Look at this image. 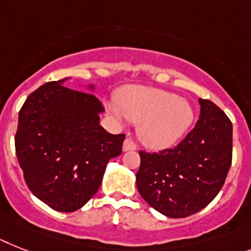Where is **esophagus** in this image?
<instances>
[{"mask_svg": "<svg viewBox=\"0 0 251 251\" xmlns=\"http://www.w3.org/2000/svg\"><path fill=\"white\" fill-rule=\"evenodd\" d=\"M137 149V146H136V144L133 142V140L132 138H126L123 142V150L124 151H133Z\"/></svg>", "mask_w": 251, "mask_h": 251, "instance_id": "obj_1", "label": "esophagus"}]
</instances>
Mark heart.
<instances>
[{
	"instance_id": "heart-1",
	"label": "heart",
	"mask_w": 251,
	"mask_h": 251,
	"mask_svg": "<svg viewBox=\"0 0 251 251\" xmlns=\"http://www.w3.org/2000/svg\"><path fill=\"white\" fill-rule=\"evenodd\" d=\"M117 118L138 126L140 140L148 148H169L191 127L195 113L191 103L177 95L156 88L129 87L119 95V107L110 106Z\"/></svg>"
}]
</instances>
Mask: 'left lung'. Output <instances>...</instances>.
Here are the masks:
<instances>
[{"label":"left lung","mask_w":251,"mask_h":251,"mask_svg":"<svg viewBox=\"0 0 251 251\" xmlns=\"http://www.w3.org/2000/svg\"><path fill=\"white\" fill-rule=\"evenodd\" d=\"M200 118L173 149L140 151V195L171 218H185L217 196L232 163V123L214 102L199 99Z\"/></svg>","instance_id":"left-lung-1"}]
</instances>
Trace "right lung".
<instances>
[{"instance_id": "right-lung-1", "label": "right lung", "mask_w": 251, "mask_h": 251, "mask_svg": "<svg viewBox=\"0 0 251 251\" xmlns=\"http://www.w3.org/2000/svg\"><path fill=\"white\" fill-rule=\"evenodd\" d=\"M49 82L19 111L16 156L33 195L57 212H75L97 192L107 161L122 154L124 134L100 126L93 93ZM93 90V86H90Z\"/></svg>"}]
</instances>
